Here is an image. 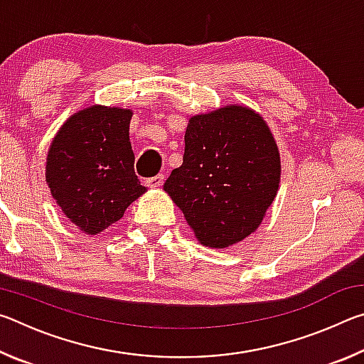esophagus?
I'll use <instances>...</instances> for the list:
<instances>
[{"label": "esophagus", "instance_id": "esophagus-1", "mask_svg": "<svg viewBox=\"0 0 364 364\" xmlns=\"http://www.w3.org/2000/svg\"><path fill=\"white\" fill-rule=\"evenodd\" d=\"M146 183H147V186H149V188H160L164 184V175L147 178Z\"/></svg>", "mask_w": 364, "mask_h": 364}]
</instances>
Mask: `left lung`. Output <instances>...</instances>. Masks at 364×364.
I'll list each match as a JSON object with an SVG mask.
<instances>
[{
	"label": "left lung",
	"instance_id": "obj_1",
	"mask_svg": "<svg viewBox=\"0 0 364 364\" xmlns=\"http://www.w3.org/2000/svg\"><path fill=\"white\" fill-rule=\"evenodd\" d=\"M279 180V151L267 122L236 104L191 117L183 164L164 189L197 241L223 249L260 226Z\"/></svg>",
	"mask_w": 364,
	"mask_h": 364
}]
</instances>
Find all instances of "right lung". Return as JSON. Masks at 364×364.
<instances>
[{
	"label": "right lung",
	"mask_w": 364,
	"mask_h": 364,
	"mask_svg": "<svg viewBox=\"0 0 364 364\" xmlns=\"http://www.w3.org/2000/svg\"><path fill=\"white\" fill-rule=\"evenodd\" d=\"M130 109L91 106L73 114L54 136L46 183L80 231L97 234L119 221L146 188L134 175Z\"/></svg>",
	"instance_id": "obj_1"
}]
</instances>
